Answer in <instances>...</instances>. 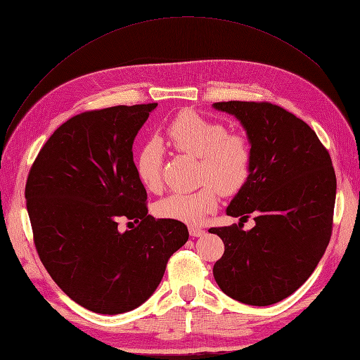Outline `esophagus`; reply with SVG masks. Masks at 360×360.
Returning a JSON list of instances; mask_svg holds the SVG:
<instances>
[{
    "mask_svg": "<svg viewBox=\"0 0 360 360\" xmlns=\"http://www.w3.org/2000/svg\"><path fill=\"white\" fill-rule=\"evenodd\" d=\"M189 233L192 237H201L205 233V230L198 225H189Z\"/></svg>",
    "mask_w": 360,
    "mask_h": 360,
    "instance_id": "obj_1",
    "label": "esophagus"
}]
</instances>
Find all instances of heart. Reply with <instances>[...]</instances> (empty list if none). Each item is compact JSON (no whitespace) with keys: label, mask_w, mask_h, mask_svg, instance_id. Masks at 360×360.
I'll list each match as a JSON object with an SVG mask.
<instances>
[{"label":"heart","mask_w":360,"mask_h":360,"mask_svg":"<svg viewBox=\"0 0 360 360\" xmlns=\"http://www.w3.org/2000/svg\"><path fill=\"white\" fill-rule=\"evenodd\" d=\"M162 138L174 150L198 158V183L192 192H172L155 205L156 216L198 224L217 209L219 192L234 195L249 180L252 151L245 136L230 134L226 127L193 111H181L165 126ZM139 183L156 192L162 186V150L155 141L144 144L135 158Z\"/></svg>","instance_id":"b5f03b06"}]
</instances>
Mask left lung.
Here are the masks:
<instances>
[{
    "label": "left lung",
    "instance_id": "left-lung-1",
    "mask_svg": "<svg viewBox=\"0 0 360 360\" xmlns=\"http://www.w3.org/2000/svg\"><path fill=\"white\" fill-rule=\"evenodd\" d=\"M213 106L238 118L252 151L249 180L226 214H255L249 231L242 222L210 228L225 245L213 276L226 296L267 307L296 291L329 245L336 197L332 159L314 130L278 105L231 101Z\"/></svg>",
    "mask_w": 360,
    "mask_h": 360
}]
</instances>
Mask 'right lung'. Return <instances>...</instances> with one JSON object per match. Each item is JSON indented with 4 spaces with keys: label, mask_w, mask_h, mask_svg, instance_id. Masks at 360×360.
<instances>
[{
    "label": "right lung",
    "mask_w": 360,
    "mask_h": 360,
    "mask_svg": "<svg viewBox=\"0 0 360 360\" xmlns=\"http://www.w3.org/2000/svg\"><path fill=\"white\" fill-rule=\"evenodd\" d=\"M156 106L118 105L69 118L28 172L27 210L40 261L72 300L97 314L144 303L189 238L183 222L148 214L136 177L134 139ZM120 219L137 225L122 232Z\"/></svg>",
    "instance_id": "1"
}]
</instances>
